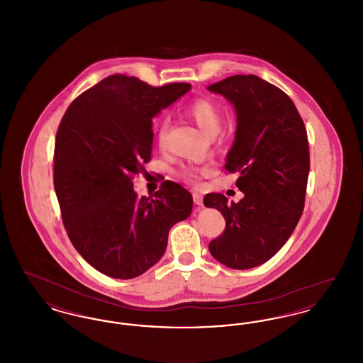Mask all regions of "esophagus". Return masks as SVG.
Segmentation results:
<instances>
[{
	"mask_svg": "<svg viewBox=\"0 0 363 363\" xmlns=\"http://www.w3.org/2000/svg\"><path fill=\"white\" fill-rule=\"evenodd\" d=\"M193 201H194L196 206L201 207L203 206V196L199 194V193H193Z\"/></svg>",
	"mask_w": 363,
	"mask_h": 363,
	"instance_id": "obj_1",
	"label": "esophagus"
}]
</instances>
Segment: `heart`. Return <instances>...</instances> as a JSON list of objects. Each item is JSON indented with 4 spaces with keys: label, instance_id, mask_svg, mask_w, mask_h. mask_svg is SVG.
Returning <instances> with one entry per match:
<instances>
[{
    "label": "heart",
    "instance_id": "obj_1",
    "mask_svg": "<svg viewBox=\"0 0 363 363\" xmlns=\"http://www.w3.org/2000/svg\"><path fill=\"white\" fill-rule=\"evenodd\" d=\"M186 111L197 123V126L209 138L215 136L219 132L220 125H222V113H220L219 106L215 102H212L209 99H204V98L196 99L186 107ZM166 133H167V121L163 120L159 123L157 133H156L157 144L160 147L164 145ZM179 177L182 179H185L186 182H191V184L197 182V179H199V174L194 169H184L179 173Z\"/></svg>",
    "mask_w": 363,
    "mask_h": 363
}]
</instances>
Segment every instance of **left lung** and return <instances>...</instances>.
I'll list each match as a JSON object with an SVG mask.
<instances>
[{
    "label": "left lung",
    "instance_id": "8db88e82",
    "mask_svg": "<svg viewBox=\"0 0 363 363\" xmlns=\"http://www.w3.org/2000/svg\"><path fill=\"white\" fill-rule=\"evenodd\" d=\"M208 91L234 104L237 130L225 167L241 174L235 185L245 194L240 203L222 193L204 197L225 220L208 247L225 267L249 269L275 256L299 222L311 169L308 133L289 95L259 76H230Z\"/></svg>",
    "mask_w": 363,
    "mask_h": 363
}]
</instances>
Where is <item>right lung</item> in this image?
Listing matches in <instances>:
<instances>
[{
  "mask_svg": "<svg viewBox=\"0 0 363 363\" xmlns=\"http://www.w3.org/2000/svg\"><path fill=\"white\" fill-rule=\"evenodd\" d=\"M190 89L113 74L70 104L54 150V189L74 249L107 277L133 279L164 255L169 231L189 218L193 199L166 181L138 197L133 177L151 160L152 118Z\"/></svg>",
  "mask_w": 363,
  "mask_h": 363,
  "instance_id": "add662e5",
  "label": "right lung"
}]
</instances>
